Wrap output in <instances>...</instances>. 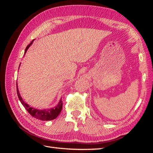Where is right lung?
Masks as SVG:
<instances>
[{
    "instance_id": "1",
    "label": "right lung",
    "mask_w": 153,
    "mask_h": 153,
    "mask_svg": "<svg viewBox=\"0 0 153 153\" xmlns=\"http://www.w3.org/2000/svg\"><path fill=\"white\" fill-rule=\"evenodd\" d=\"M32 42H33V41H32V42L27 46V48H25V53H26L27 49L29 48V47L31 45ZM16 91H17V94L18 96V98H19L20 102L22 103L23 106H24L25 108L27 110V112L31 115V116L34 117V118L41 120V121H51V120H53L56 118L59 115L60 112H61L62 108V101L61 100L59 101V104L55 106V108H50V109H44V110L36 109L34 108L30 107L29 105L25 103L24 101V100H23L19 93V91H18V89L17 82H16Z\"/></svg>"
}]
</instances>
